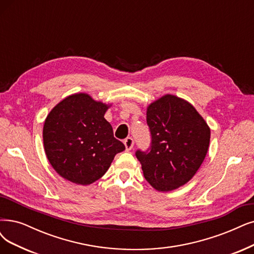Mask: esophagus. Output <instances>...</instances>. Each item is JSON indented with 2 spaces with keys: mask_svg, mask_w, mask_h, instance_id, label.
<instances>
[{
  "mask_svg": "<svg viewBox=\"0 0 254 254\" xmlns=\"http://www.w3.org/2000/svg\"><path fill=\"white\" fill-rule=\"evenodd\" d=\"M125 145H126V148L127 149V151H130V149L134 147V140H133V138H130V137L127 138L125 140Z\"/></svg>",
  "mask_w": 254,
  "mask_h": 254,
  "instance_id": "obj_1",
  "label": "esophagus"
}]
</instances>
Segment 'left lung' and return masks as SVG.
Segmentation results:
<instances>
[{"label":"left lung","instance_id":"1","mask_svg":"<svg viewBox=\"0 0 254 254\" xmlns=\"http://www.w3.org/2000/svg\"><path fill=\"white\" fill-rule=\"evenodd\" d=\"M146 122L152 145L137 151L144 178L155 190L171 191L186 184L207 154L210 128L187 100L166 94L148 105Z\"/></svg>","mask_w":254,"mask_h":254}]
</instances>
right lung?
Returning <instances> with one entry per match:
<instances>
[{
  "mask_svg": "<svg viewBox=\"0 0 254 254\" xmlns=\"http://www.w3.org/2000/svg\"><path fill=\"white\" fill-rule=\"evenodd\" d=\"M110 107L87 93H75L59 102L45 119V153L64 179L92 184L107 173L115 155L126 149L105 119Z\"/></svg>",
  "mask_w": 254,
  "mask_h": 254,
  "instance_id": "obj_1",
  "label": "right lung"
}]
</instances>
